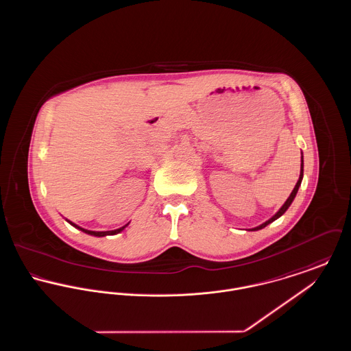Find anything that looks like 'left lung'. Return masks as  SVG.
Listing matches in <instances>:
<instances>
[{
    "instance_id": "1",
    "label": "left lung",
    "mask_w": 351,
    "mask_h": 351,
    "mask_svg": "<svg viewBox=\"0 0 351 351\" xmlns=\"http://www.w3.org/2000/svg\"><path fill=\"white\" fill-rule=\"evenodd\" d=\"M302 175H304V160H302V152H301V169H300V176H299V180H298V183L295 185V188H293V191L291 192V195H289V197L287 199V201L284 202L283 206L278 210V213L275 215V216H272V217L269 218L268 221L266 222H263L262 225H259V226H256V228H254V229H251V232H255V230H261V229H263V228H266L268 223H271V222H274L275 219H278V218L280 217V216H283L284 213H285V210L289 208V205L292 204V201L293 199L296 197V193H298V191H299V186L301 185V180H302Z\"/></svg>"
}]
</instances>
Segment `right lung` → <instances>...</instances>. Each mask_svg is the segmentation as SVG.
Wrapping results in <instances>:
<instances>
[{
	"mask_svg": "<svg viewBox=\"0 0 351 351\" xmlns=\"http://www.w3.org/2000/svg\"><path fill=\"white\" fill-rule=\"evenodd\" d=\"M72 226H75L76 229H79V230H82L84 233L89 234V235H95V237H105V235H114V234L121 233L129 223H126L125 226H122V228H119V229H116V230H109V232H92V230H86V229H83V228H80V226H77L76 223H73V222H71V221H68Z\"/></svg>",
	"mask_w": 351,
	"mask_h": 351,
	"instance_id": "add662e5",
	"label": "right lung"
}]
</instances>
